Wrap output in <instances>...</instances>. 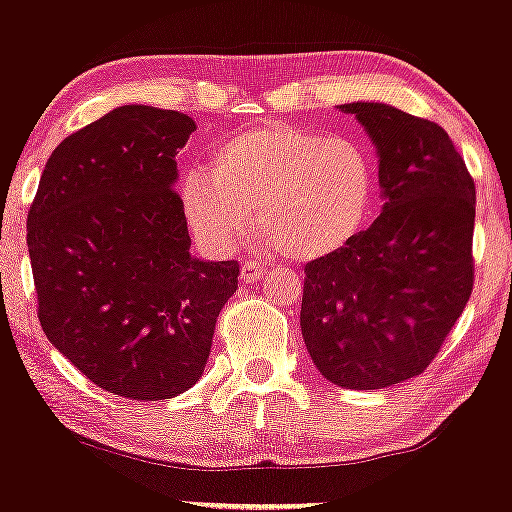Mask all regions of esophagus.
<instances>
[{"instance_id":"obj_1","label":"esophagus","mask_w":512,"mask_h":512,"mask_svg":"<svg viewBox=\"0 0 512 512\" xmlns=\"http://www.w3.org/2000/svg\"><path fill=\"white\" fill-rule=\"evenodd\" d=\"M264 274H267V267H264L262 262H245L243 269H240V279H243L245 284H255V281H260Z\"/></svg>"}]
</instances>
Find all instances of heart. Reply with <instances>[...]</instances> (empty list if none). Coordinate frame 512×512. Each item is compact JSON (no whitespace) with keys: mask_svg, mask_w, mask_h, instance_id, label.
I'll return each instance as SVG.
<instances>
[{"mask_svg":"<svg viewBox=\"0 0 512 512\" xmlns=\"http://www.w3.org/2000/svg\"><path fill=\"white\" fill-rule=\"evenodd\" d=\"M375 192V166L361 144L279 122L216 146L209 173L185 175L180 204L209 250H233L255 221L264 250L315 262L337 255L366 228Z\"/></svg>","mask_w":512,"mask_h":512,"instance_id":"obj_1","label":"heart"}]
</instances>
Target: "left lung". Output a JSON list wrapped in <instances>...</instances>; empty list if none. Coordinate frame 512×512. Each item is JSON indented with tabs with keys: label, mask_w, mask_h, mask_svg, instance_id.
Masks as SVG:
<instances>
[{
	"label": "left lung",
	"mask_w": 512,
	"mask_h": 512,
	"mask_svg": "<svg viewBox=\"0 0 512 512\" xmlns=\"http://www.w3.org/2000/svg\"><path fill=\"white\" fill-rule=\"evenodd\" d=\"M378 151L383 211L337 255L305 264L301 332L346 390L424 373L472 296L474 180L443 127L387 103H344Z\"/></svg>",
	"instance_id": "obj_1"
}]
</instances>
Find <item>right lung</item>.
<instances>
[{"instance_id":"1","label":"right lung","mask_w":512,"mask_h":512,"mask_svg":"<svg viewBox=\"0 0 512 512\" xmlns=\"http://www.w3.org/2000/svg\"><path fill=\"white\" fill-rule=\"evenodd\" d=\"M178 110L122 105L52 151L28 211L38 320L91 383L156 402L202 378L240 267L190 252Z\"/></svg>"}]
</instances>
